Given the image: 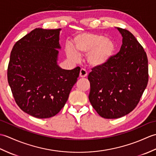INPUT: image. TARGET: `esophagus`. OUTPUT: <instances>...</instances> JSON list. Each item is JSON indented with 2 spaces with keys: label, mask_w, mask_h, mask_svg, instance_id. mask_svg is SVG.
Returning <instances> with one entry per match:
<instances>
[{
  "label": "esophagus",
  "mask_w": 156,
  "mask_h": 156,
  "mask_svg": "<svg viewBox=\"0 0 156 156\" xmlns=\"http://www.w3.org/2000/svg\"><path fill=\"white\" fill-rule=\"evenodd\" d=\"M87 74H88V73H87V70H86L85 69H84V68H82V69H80V76L81 78H84V77H86V76H87Z\"/></svg>",
  "instance_id": "esophagus-1"
}]
</instances>
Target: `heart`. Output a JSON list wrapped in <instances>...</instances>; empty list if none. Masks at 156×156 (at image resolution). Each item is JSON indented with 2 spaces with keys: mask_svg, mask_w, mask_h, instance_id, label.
<instances>
[{
  "mask_svg": "<svg viewBox=\"0 0 156 156\" xmlns=\"http://www.w3.org/2000/svg\"><path fill=\"white\" fill-rule=\"evenodd\" d=\"M74 48L69 45L67 49V54L69 58L77 60L78 54H87V62L92 67H101L107 64L113 56L116 45L110 39L97 34H79L74 39Z\"/></svg>",
  "mask_w": 156,
  "mask_h": 156,
  "instance_id": "1",
  "label": "heart"
}]
</instances>
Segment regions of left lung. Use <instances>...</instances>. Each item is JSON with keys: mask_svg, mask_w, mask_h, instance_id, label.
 <instances>
[{"mask_svg": "<svg viewBox=\"0 0 156 156\" xmlns=\"http://www.w3.org/2000/svg\"><path fill=\"white\" fill-rule=\"evenodd\" d=\"M122 44L107 64L89 73V101L105 119L129 114L140 101L148 82V60L144 48L127 29L117 27Z\"/></svg>", "mask_w": 156, "mask_h": 156, "instance_id": "left-lung-1", "label": "left lung"}]
</instances>
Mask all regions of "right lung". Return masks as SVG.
Returning <instances> with one entry per match:
<instances>
[{
  "mask_svg": "<svg viewBox=\"0 0 156 156\" xmlns=\"http://www.w3.org/2000/svg\"><path fill=\"white\" fill-rule=\"evenodd\" d=\"M60 30L36 28L16 41L11 53L7 78L13 97L23 111L36 118L60 111L80 71L57 64Z\"/></svg>",
  "mask_w": 156,
  "mask_h": 156,
  "instance_id": "obj_1",
  "label": "right lung"
}]
</instances>
